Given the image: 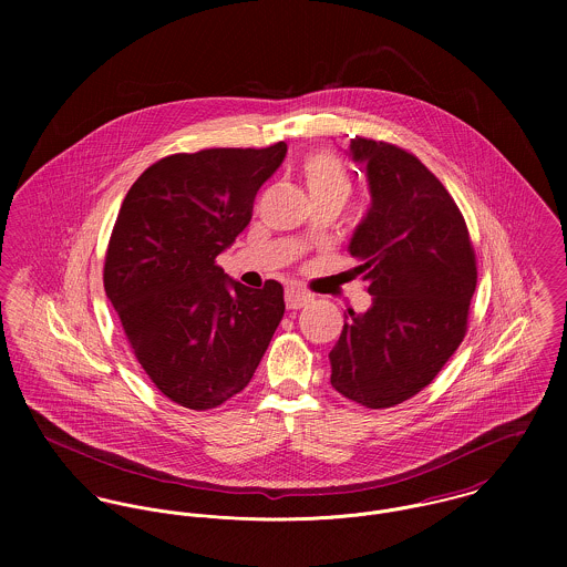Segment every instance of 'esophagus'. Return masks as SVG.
Listing matches in <instances>:
<instances>
[{
	"mask_svg": "<svg viewBox=\"0 0 567 567\" xmlns=\"http://www.w3.org/2000/svg\"><path fill=\"white\" fill-rule=\"evenodd\" d=\"M308 303H310V295H306V292H301L297 288H288L286 290V306H288V310H301Z\"/></svg>",
	"mask_w": 567,
	"mask_h": 567,
	"instance_id": "obj_1",
	"label": "esophagus"
}]
</instances>
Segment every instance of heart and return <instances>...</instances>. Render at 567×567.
Returning <instances> with one entry per match:
<instances>
[{
	"label": "heart",
	"instance_id": "b5f03b06",
	"mask_svg": "<svg viewBox=\"0 0 567 567\" xmlns=\"http://www.w3.org/2000/svg\"><path fill=\"white\" fill-rule=\"evenodd\" d=\"M301 176L312 203L336 200L344 205L353 189L351 172L347 165L327 151L310 153L301 163Z\"/></svg>",
	"mask_w": 567,
	"mask_h": 567
}]
</instances>
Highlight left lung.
Instances as JSON below:
<instances>
[{"label":"left lung","instance_id":"1","mask_svg":"<svg viewBox=\"0 0 567 567\" xmlns=\"http://www.w3.org/2000/svg\"><path fill=\"white\" fill-rule=\"evenodd\" d=\"M367 163L371 209L349 252L373 306L349 321L329 351L331 386L373 410L423 391L467 333L478 281L465 218L443 183L395 144L351 140Z\"/></svg>","mask_w":567,"mask_h":567}]
</instances>
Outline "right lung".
<instances>
[{"instance_id": "1", "label": "right lung", "mask_w": 567, "mask_h": 567, "mask_svg": "<svg viewBox=\"0 0 567 567\" xmlns=\"http://www.w3.org/2000/svg\"><path fill=\"white\" fill-rule=\"evenodd\" d=\"M288 146L205 148L153 163L128 189L104 290L137 362L169 402L212 410L244 391L286 303L279 281H229L216 257L243 234Z\"/></svg>"}]
</instances>
